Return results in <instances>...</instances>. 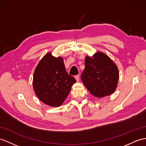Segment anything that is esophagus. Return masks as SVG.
I'll list each match as a JSON object with an SVG mask.
<instances>
[{"label":"esophagus","mask_w":146,"mask_h":146,"mask_svg":"<svg viewBox=\"0 0 146 146\" xmlns=\"http://www.w3.org/2000/svg\"><path fill=\"white\" fill-rule=\"evenodd\" d=\"M75 79H76V80L77 82H79V80H80V77H79V75L76 76H75Z\"/></svg>","instance_id":"esophagus-1"}]
</instances>
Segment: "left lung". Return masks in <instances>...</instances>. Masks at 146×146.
<instances>
[{
    "instance_id": "1",
    "label": "left lung",
    "mask_w": 146,
    "mask_h": 146,
    "mask_svg": "<svg viewBox=\"0 0 146 146\" xmlns=\"http://www.w3.org/2000/svg\"><path fill=\"white\" fill-rule=\"evenodd\" d=\"M81 79L92 95L104 98L115 92L119 80L118 68L108 56L97 51L91 58L85 57Z\"/></svg>"
}]
</instances>
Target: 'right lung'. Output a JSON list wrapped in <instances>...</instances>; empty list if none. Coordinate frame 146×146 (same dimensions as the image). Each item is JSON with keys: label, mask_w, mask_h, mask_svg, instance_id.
I'll use <instances>...</instances> for the list:
<instances>
[{"label": "right lung", "mask_w": 146, "mask_h": 146, "mask_svg": "<svg viewBox=\"0 0 146 146\" xmlns=\"http://www.w3.org/2000/svg\"><path fill=\"white\" fill-rule=\"evenodd\" d=\"M76 82L74 77L66 71L62 57L56 58L48 52L35 68L33 87L35 94L42 103L58 107L65 101Z\"/></svg>", "instance_id": "add662e5"}]
</instances>
